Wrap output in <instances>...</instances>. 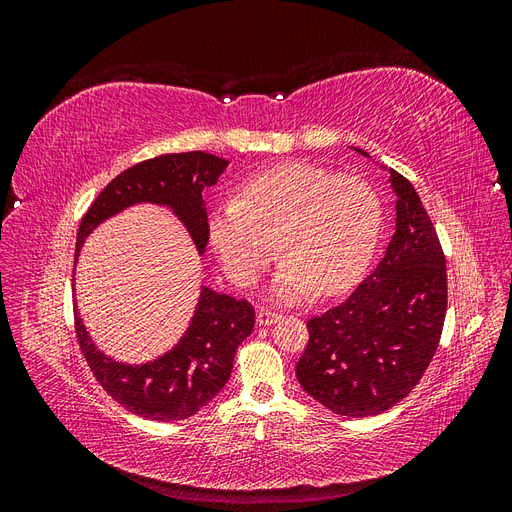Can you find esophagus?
I'll list each match as a JSON object with an SVG mask.
<instances>
[{"label":"esophagus","mask_w":512,"mask_h":512,"mask_svg":"<svg viewBox=\"0 0 512 512\" xmlns=\"http://www.w3.org/2000/svg\"><path fill=\"white\" fill-rule=\"evenodd\" d=\"M256 320H258V324H262V327H269V324L280 322L282 314L275 312V309H258Z\"/></svg>","instance_id":"esophagus-1"}]
</instances>
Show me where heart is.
I'll use <instances>...</instances> for the list:
<instances>
[{
  "mask_svg": "<svg viewBox=\"0 0 512 512\" xmlns=\"http://www.w3.org/2000/svg\"><path fill=\"white\" fill-rule=\"evenodd\" d=\"M211 243L226 273L252 286L280 250L273 292L286 303L352 286L374 254L380 200L359 177L288 162L245 179L237 200L213 211ZM278 247H274V241Z\"/></svg>",
  "mask_w": 512,
  "mask_h": 512,
  "instance_id": "obj_1",
  "label": "heart"
}]
</instances>
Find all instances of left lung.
I'll list each match as a JSON object with an SVG mask.
<instances>
[{
    "instance_id": "left-lung-1",
    "label": "left lung",
    "mask_w": 512,
    "mask_h": 512,
    "mask_svg": "<svg viewBox=\"0 0 512 512\" xmlns=\"http://www.w3.org/2000/svg\"><path fill=\"white\" fill-rule=\"evenodd\" d=\"M389 181L397 218L384 258L344 303L307 320L297 363L303 389L342 416H374L408 397L444 327L446 260L436 228L412 183L393 168Z\"/></svg>"
}]
</instances>
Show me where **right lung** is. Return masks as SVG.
Here are the masks:
<instances>
[{
  "mask_svg": "<svg viewBox=\"0 0 512 512\" xmlns=\"http://www.w3.org/2000/svg\"><path fill=\"white\" fill-rule=\"evenodd\" d=\"M228 160L205 151L164 153L123 170L91 203L76 235V260L83 241L104 220L132 205L153 203L173 209L188 228L198 254L209 241L203 190L215 185ZM79 346L102 389L119 404L151 421L190 418L218 395L230 378L235 354L254 331V307L207 286L200 288L196 312L179 344L160 359L126 365L106 356L91 342L79 309H74Z\"/></svg>",
  "mask_w": 512,
  "mask_h": 512,
  "instance_id": "1",
  "label": "right lung"
}]
</instances>
